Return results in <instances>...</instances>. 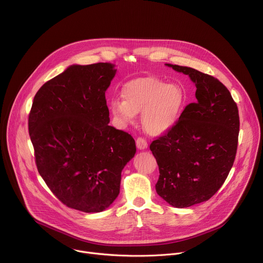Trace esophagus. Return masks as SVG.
Instances as JSON below:
<instances>
[{
  "mask_svg": "<svg viewBox=\"0 0 263 263\" xmlns=\"http://www.w3.org/2000/svg\"><path fill=\"white\" fill-rule=\"evenodd\" d=\"M136 146H137V148L139 150H144V149H146L148 147V143H147V141H146L144 137H138L136 139Z\"/></svg>",
  "mask_w": 263,
  "mask_h": 263,
  "instance_id": "obj_1",
  "label": "esophagus"
}]
</instances>
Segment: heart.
<instances>
[{"label": "heart", "instance_id": "b5f03b06", "mask_svg": "<svg viewBox=\"0 0 263 263\" xmlns=\"http://www.w3.org/2000/svg\"><path fill=\"white\" fill-rule=\"evenodd\" d=\"M122 100L110 102L112 115L122 125L134 124L143 114L147 133L159 136L177 126L185 107V92L179 84L167 83L155 76H142L127 81L121 89Z\"/></svg>", "mask_w": 263, "mask_h": 263}]
</instances>
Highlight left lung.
Instances as JSON below:
<instances>
[{
	"label": "left lung",
	"mask_w": 263,
	"mask_h": 263,
	"mask_svg": "<svg viewBox=\"0 0 263 263\" xmlns=\"http://www.w3.org/2000/svg\"><path fill=\"white\" fill-rule=\"evenodd\" d=\"M196 84V102L185 107L177 126L151 143L160 170L157 195L184 208L211 199L234 165L239 112L227 87L195 68L168 64Z\"/></svg>",
	"instance_id": "left-lung-1"
}]
</instances>
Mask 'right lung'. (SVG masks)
<instances>
[{
    "mask_svg": "<svg viewBox=\"0 0 263 263\" xmlns=\"http://www.w3.org/2000/svg\"><path fill=\"white\" fill-rule=\"evenodd\" d=\"M111 63L71 65L34 95L28 131L40 176L55 197L100 213L119 195L121 171L136 152L133 137L109 126Z\"/></svg>",
    "mask_w": 263,
    "mask_h": 263,
    "instance_id": "right-lung-1",
    "label": "right lung"
}]
</instances>
